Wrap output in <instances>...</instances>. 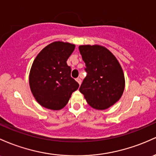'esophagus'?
Masks as SVG:
<instances>
[{
    "label": "esophagus",
    "mask_w": 156,
    "mask_h": 156,
    "mask_svg": "<svg viewBox=\"0 0 156 156\" xmlns=\"http://www.w3.org/2000/svg\"><path fill=\"white\" fill-rule=\"evenodd\" d=\"M76 81H77V82H78V83H79V84H81V79L80 78H76Z\"/></svg>",
    "instance_id": "obj_1"
}]
</instances>
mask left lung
<instances>
[{
	"label": "left lung",
	"mask_w": 156,
	"mask_h": 156,
	"mask_svg": "<svg viewBox=\"0 0 156 156\" xmlns=\"http://www.w3.org/2000/svg\"><path fill=\"white\" fill-rule=\"evenodd\" d=\"M86 64V78L79 90L92 108L106 109L122 95L125 80L122 68L107 48L99 45L79 47Z\"/></svg>",
	"instance_id": "left-lung-1"
}]
</instances>
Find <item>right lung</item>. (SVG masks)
Returning <instances> with one entry per match:
<instances>
[{
    "label": "right lung",
    "instance_id": "1",
    "mask_svg": "<svg viewBox=\"0 0 156 156\" xmlns=\"http://www.w3.org/2000/svg\"><path fill=\"white\" fill-rule=\"evenodd\" d=\"M69 43L49 44L35 58L30 73L32 95L42 107L59 110L64 108L79 84L71 77L66 61L75 49Z\"/></svg>",
    "mask_w": 156,
    "mask_h": 156
}]
</instances>
